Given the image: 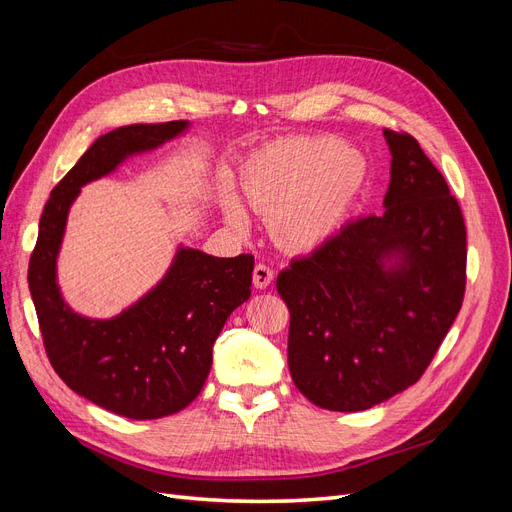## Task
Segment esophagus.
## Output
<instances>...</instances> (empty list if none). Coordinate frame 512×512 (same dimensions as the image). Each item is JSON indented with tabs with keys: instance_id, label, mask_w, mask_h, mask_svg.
Returning <instances> with one entry per match:
<instances>
[{
	"instance_id": "1",
	"label": "esophagus",
	"mask_w": 512,
	"mask_h": 512,
	"mask_svg": "<svg viewBox=\"0 0 512 512\" xmlns=\"http://www.w3.org/2000/svg\"><path fill=\"white\" fill-rule=\"evenodd\" d=\"M252 280H254L256 288H260V290L267 288L273 282V269L269 265H265V262H258V265L254 267Z\"/></svg>"
}]
</instances>
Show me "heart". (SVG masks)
Returning a JSON list of instances; mask_svg holds the SVG:
<instances>
[{
    "label": "heart",
    "instance_id": "heart-1",
    "mask_svg": "<svg viewBox=\"0 0 512 512\" xmlns=\"http://www.w3.org/2000/svg\"><path fill=\"white\" fill-rule=\"evenodd\" d=\"M365 158L333 138H284L256 151L245 164V196L267 215L271 237L286 250H312L339 226L365 181ZM230 224L245 213L224 198Z\"/></svg>",
    "mask_w": 512,
    "mask_h": 512
}]
</instances>
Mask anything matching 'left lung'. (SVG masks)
Returning a JSON list of instances; mask_svg holds the SVG:
<instances>
[{
    "mask_svg": "<svg viewBox=\"0 0 512 512\" xmlns=\"http://www.w3.org/2000/svg\"><path fill=\"white\" fill-rule=\"evenodd\" d=\"M384 211L346 224L277 275L288 367L312 404L367 410L425 374L466 292V224L440 170L408 132L384 130Z\"/></svg>",
    "mask_w": 512,
    "mask_h": 512,
    "instance_id": "1",
    "label": "left lung"
}]
</instances>
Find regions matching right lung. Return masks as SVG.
I'll return each mask as SVG.
<instances>
[{
    "label": "right lung",
    "instance_id": "add662e5",
    "mask_svg": "<svg viewBox=\"0 0 512 512\" xmlns=\"http://www.w3.org/2000/svg\"><path fill=\"white\" fill-rule=\"evenodd\" d=\"M188 121L134 123L100 136L46 200L27 282L44 350L57 376L91 404L136 421L190 406L203 389L226 318L250 299L254 256L179 247L162 282L115 318L72 312L57 286V254L70 205L85 183L134 153L179 136Z\"/></svg>",
    "mask_w": 512,
    "mask_h": 512
}]
</instances>
